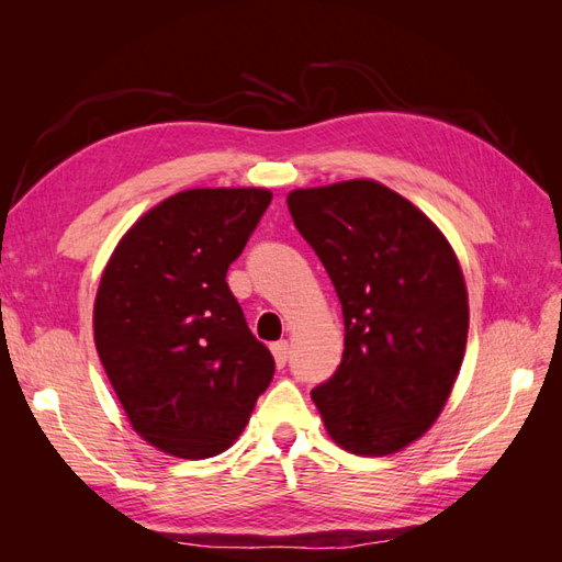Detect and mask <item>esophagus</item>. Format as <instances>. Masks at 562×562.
Segmentation results:
<instances>
[{
  "label": "esophagus",
  "mask_w": 562,
  "mask_h": 562,
  "mask_svg": "<svg viewBox=\"0 0 562 562\" xmlns=\"http://www.w3.org/2000/svg\"><path fill=\"white\" fill-rule=\"evenodd\" d=\"M271 353H274L277 368H283V366H285V361H288V353H291V347H288L285 339H281V342H274V345H271Z\"/></svg>",
  "instance_id": "esophagus-1"
}]
</instances>
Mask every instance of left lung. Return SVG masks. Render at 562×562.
<instances>
[{"label":"left lung","instance_id":"8db88e82","mask_svg":"<svg viewBox=\"0 0 562 562\" xmlns=\"http://www.w3.org/2000/svg\"><path fill=\"white\" fill-rule=\"evenodd\" d=\"M288 209L345 316L342 361L312 391L326 431L351 454L401 452L443 413L464 361L457 255L429 215L370 178L302 187Z\"/></svg>","mask_w":562,"mask_h":562}]
</instances>
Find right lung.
<instances>
[{
    "mask_svg": "<svg viewBox=\"0 0 562 562\" xmlns=\"http://www.w3.org/2000/svg\"><path fill=\"white\" fill-rule=\"evenodd\" d=\"M265 187H196L119 239L93 302V342L133 431L180 459L241 436L274 359L225 281L267 211Z\"/></svg>",
    "mask_w": 562,
    "mask_h": 562,
    "instance_id": "obj_1",
    "label": "right lung"
}]
</instances>
